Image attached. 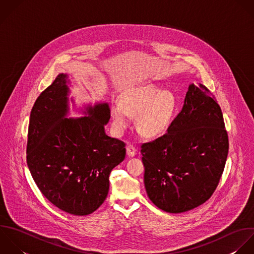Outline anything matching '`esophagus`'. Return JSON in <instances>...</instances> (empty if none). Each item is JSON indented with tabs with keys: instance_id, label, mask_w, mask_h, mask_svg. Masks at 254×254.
<instances>
[{
	"instance_id": "34e87169",
	"label": "esophagus",
	"mask_w": 254,
	"mask_h": 254,
	"mask_svg": "<svg viewBox=\"0 0 254 254\" xmlns=\"http://www.w3.org/2000/svg\"><path fill=\"white\" fill-rule=\"evenodd\" d=\"M135 152H136V149H135L132 145H130V144L127 145V154L129 157L134 156V155H135Z\"/></svg>"
}]
</instances>
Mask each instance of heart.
Instances as JSON below:
<instances>
[{"label":"heart","mask_w":254,"mask_h":254,"mask_svg":"<svg viewBox=\"0 0 254 254\" xmlns=\"http://www.w3.org/2000/svg\"><path fill=\"white\" fill-rule=\"evenodd\" d=\"M176 100L169 91H163L153 84L133 87L122 96L121 102L111 106V116L115 128L124 131L129 124V116H136L138 131L147 137H159L168 130Z\"/></svg>","instance_id":"heart-1"}]
</instances>
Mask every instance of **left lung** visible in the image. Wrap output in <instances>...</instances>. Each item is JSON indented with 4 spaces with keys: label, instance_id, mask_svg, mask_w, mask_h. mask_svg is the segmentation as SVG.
<instances>
[{
    "label": "left lung",
    "instance_id": "left-lung-1",
    "mask_svg": "<svg viewBox=\"0 0 254 254\" xmlns=\"http://www.w3.org/2000/svg\"><path fill=\"white\" fill-rule=\"evenodd\" d=\"M140 152L145 190L157 208L179 214L210 199L226 165L229 138L208 88L191 84L167 132L143 143Z\"/></svg>",
    "mask_w": 254,
    "mask_h": 254
}]
</instances>
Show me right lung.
Segmentation results:
<instances>
[{
  "instance_id": "obj_1",
  "label": "right lung",
  "mask_w": 254,
  "mask_h": 254,
  "mask_svg": "<svg viewBox=\"0 0 254 254\" xmlns=\"http://www.w3.org/2000/svg\"><path fill=\"white\" fill-rule=\"evenodd\" d=\"M68 84V75L60 73L36 99L29 118L26 162L50 203L68 214L87 216L106 200L110 173L125 159L126 144L105 132L111 118L108 103L87 105L84 117L67 118Z\"/></svg>"
}]
</instances>
